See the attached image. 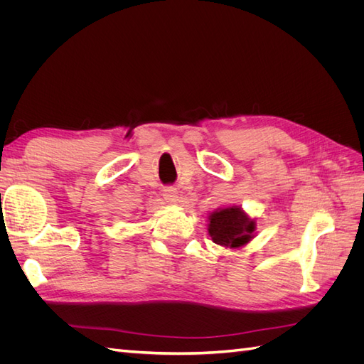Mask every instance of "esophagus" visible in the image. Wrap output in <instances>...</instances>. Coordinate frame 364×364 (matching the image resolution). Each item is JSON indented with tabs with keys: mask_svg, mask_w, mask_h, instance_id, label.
Returning <instances> with one entry per match:
<instances>
[{
	"mask_svg": "<svg viewBox=\"0 0 364 364\" xmlns=\"http://www.w3.org/2000/svg\"><path fill=\"white\" fill-rule=\"evenodd\" d=\"M162 196H164V199L167 200V202L174 203L176 200H178V190H176L174 186H164Z\"/></svg>",
	"mask_w": 364,
	"mask_h": 364,
	"instance_id": "34e87169",
	"label": "esophagus"
}]
</instances>
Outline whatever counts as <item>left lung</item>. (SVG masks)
<instances>
[{"label": "left lung", "mask_w": 364, "mask_h": 364, "mask_svg": "<svg viewBox=\"0 0 364 364\" xmlns=\"http://www.w3.org/2000/svg\"><path fill=\"white\" fill-rule=\"evenodd\" d=\"M208 228L214 243L226 247H240L252 238L255 222L241 211V208L229 206L213 213Z\"/></svg>", "instance_id": "left-lung-1"}]
</instances>
